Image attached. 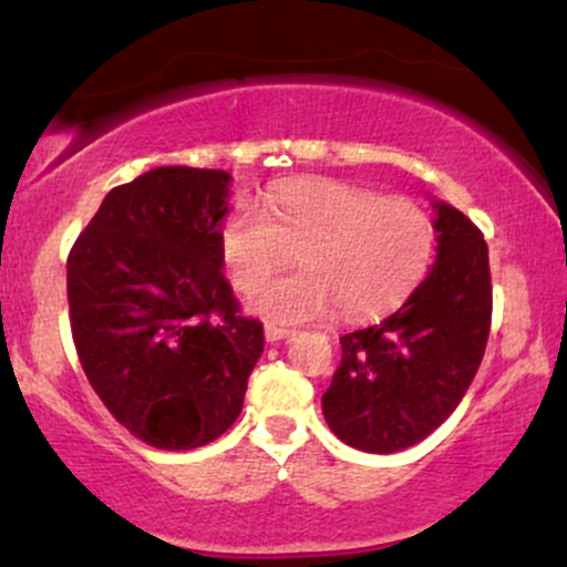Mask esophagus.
Listing matches in <instances>:
<instances>
[{"label":"esophagus","mask_w":567,"mask_h":567,"mask_svg":"<svg viewBox=\"0 0 567 567\" xmlns=\"http://www.w3.org/2000/svg\"><path fill=\"white\" fill-rule=\"evenodd\" d=\"M264 336H266V341H269V343H277V341H285V338H290L292 330L279 328V324H266Z\"/></svg>","instance_id":"esophagus-1"}]
</instances>
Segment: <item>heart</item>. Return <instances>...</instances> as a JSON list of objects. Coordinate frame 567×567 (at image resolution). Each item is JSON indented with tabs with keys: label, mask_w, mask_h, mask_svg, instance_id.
I'll return each mask as SVG.
<instances>
[{
	"label": "heart",
	"mask_w": 567,
	"mask_h": 567,
	"mask_svg": "<svg viewBox=\"0 0 567 567\" xmlns=\"http://www.w3.org/2000/svg\"><path fill=\"white\" fill-rule=\"evenodd\" d=\"M218 258L239 292H252L297 252L296 276L256 292L277 322L368 320L394 309L421 282L434 252L432 216L408 197H383L336 178H292L252 210L220 220Z\"/></svg>",
	"instance_id": "heart-1"
}]
</instances>
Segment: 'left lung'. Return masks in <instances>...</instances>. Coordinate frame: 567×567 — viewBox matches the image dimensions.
Here are the masks:
<instances>
[{
  "mask_svg": "<svg viewBox=\"0 0 567 567\" xmlns=\"http://www.w3.org/2000/svg\"><path fill=\"white\" fill-rule=\"evenodd\" d=\"M437 261L379 324L341 336V365L322 394L338 440L396 453L437 429L464 400L491 333L493 288L483 231L434 202Z\"/></svg>",
  "mask_w": 567,
  "mask_h": 567,
  "instance_id": "obj_1",
  "label": "left lung"
}]
</instances>
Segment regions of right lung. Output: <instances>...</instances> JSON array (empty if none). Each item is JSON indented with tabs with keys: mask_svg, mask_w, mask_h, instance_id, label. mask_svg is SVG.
<instances>
[{
	"mask_svg": "<svg viewBox=\"0 0 567 567\" xmlns=\"http://www.w3.org/2000/svg\"><path fill=\"white\" fill-rule=\"evenodd\" d=\"M224 171L154 167L106 194L66 261L69 320L90 386L146 445L192 451L237 421L264 351L220 271Z\"/></svg>",
	"mask_w": 567,
	"mask_h": 567,
	"instance_id": "right-lung-1",
	"label": "right lung"
}]
</instances>
